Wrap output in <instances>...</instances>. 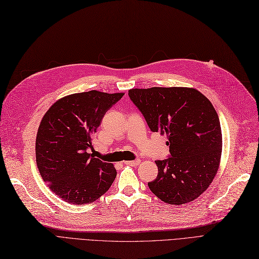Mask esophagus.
I'll use <instances>...</instances> for the list:
<instances>
[{
    "label": "esophagus",
    "instance_id": "esophagus-1",
    "mask_svg": "<svg viewBox=\"0 0 259 259\" xmlns=\"http://www.w3.org/2000/svg\"><path fill=\"white\" fill-rule=\"evenodd\" d=\"M139 163H140V160H138V159L133 160V161H126V162H124L125 165H131V166H136V165H138Z\"/></svg>",
    "mask_w": 259,
    "mask_h": 259
}]
</instances>
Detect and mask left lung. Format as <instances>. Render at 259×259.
I'll return each mask as SVG.
<instances>
[{
  "label": "left lung",
  "mask_w": 259,
  "mask_h": 259,
  "mask_svg": "<svg viewBox=\"0 0 259 259\" xmlns=\"http://www.w3.org/2000/svg\"><path fill=\"white\" fill-rule=\"evenodd\" d=\"M128 96L151 132L167 135V159L156 160L159 173L148 183L168 204L197 199L214 179L222 155V127L210 101L194 89H133Z\"/></svg>",
  "instance_id": "8db88e82"
}]
</instances>
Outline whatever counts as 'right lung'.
I'll use <instances>...</instances> for the list:
<instances>
[{
	"instance_id": "1",
	"label": "right lung",
	"mask_w": 259,
	"mask_h": 259,
	"mask_svg": "<svg viewBox=\"0 0 259 259\" xmlns=\"http://www.w3.org/2000/svg\"><path fill=\"white\" fill-rule=\"evenodd\" d=\"M124 94L77 93L56 101L38 126L35 156L50 189L74 205L96 201L116 176L111 163L95 158L93 136L106 112Z\"/></svg>"
}]
</instances>
